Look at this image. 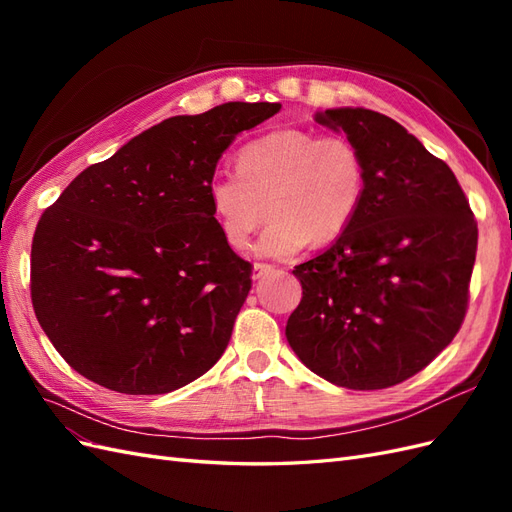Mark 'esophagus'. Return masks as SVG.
<instances>
[{"label":"esophagus","instance_id":"obj_1","mask_svg":"<svg viewBox=\"0 0 512 512\" xmlns=\"http://www.w3.org/2000/svg\"><path fill=\"white\" fill-rule=\"evenodd\" d=\"M271 271H275V267L265 265V262H254V267H252V277H254V280H260V277H265V275H267V273H271Z\"/></svg>","mask_w":512,"mask_h":512}]
</instances>
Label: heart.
Here are the masks:
<instances>
[{
    "label": "heart",
    "instance_id": "b5f03b06",
    "mask_svg": "<svg viewBox=\"0 0 512 512\" xmlns=\"http://www.w3.org/2000/svg\"><path fill=\"white\" fill-rule=\"evenodd\" d=\"M367 170L359 147L346 136L277 130L239 151L237 170H222L207 183L211 218L222 239L241 250L269 207V226L254 243L265 258L299 254L314 239L344 235L359 213Z\"/></svg>",
    "mask_w": 512,
    "mask_h": 512
}]
</instances>
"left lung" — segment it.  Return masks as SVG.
I'll use <instances>...</instances> for the list:
<instances>
[{"label": "left lung", "instance_id": "1", "mask_svg": "<svg viewBox=\"0 0 512 512\" xmlns=\"http://www.w3.org/2000/svg\"><path fill=\"white\" fill-rule=\"evenodd\" d=\"M367 170L354 222L320 256L294 267L303 299L286 324L301 363L337 386L389 389L453 342L468 309L478 228L446 162L391 117L327 108Z\"/></svg>", "mask_w": 512, "mask_h": 512}]
</instances>
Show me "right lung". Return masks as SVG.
Here are the masks:
<instances>
[{
  "instance_id": "right-lung-1",
  "label": "right lung",
  "mask_w": 512,
  "mask_h": 512,
  "mask_svg": "<svg viewBox=\"0 0 512 512\" xmlns=\"http://www.w3.org/2000/svg\"><path fill=\"white\" fill-rule=\"evenodd\" d=\"M280 108L226 102L164 119L85 168L42 213L34 312L81 376L117 393L162 395L218 363L252 265L222 239L207 183L235 136Z\"/></svg>"
}]
</instances>
